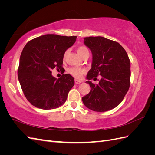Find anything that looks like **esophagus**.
Masks as SVG:
<instances>
[{
    "instance_id": "34e87169",
    "label": "esophagus",
    "mask_w": 155,
    "mask_h": 155,
    "mask_svg": "<svg viewBox=\"0 0 155 155\" xmlns=\"http://www.w3.org/2000/svg\"><path fill=\"white\" fill-rule=\"evenodd\" d=\"M81 82H82V81H80V80H78V79H75V84H76V85H78V84L81 83Z\"/></svg>"
}]
</instances>
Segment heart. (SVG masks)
<instances>
[{
	"instance_id": "obj_1",
	"label": "heart",
	"mask_w": 155,
	"mask_h": 155,
	"mask_svg": "<svg viewBox=\"0 0 155 155\" xmlns=\"http://www.w3.org/2000/svg\"><path fill=\"white\" fill-rule=\"evenodd\" d=\"M77 52L79 54V55L80 56V57H81L83 54H85L87 52H88V50L87 49V48L85 47V46H79V47L77 48ZM65 55H66V54H64V57ZM69 72L75 78H81L83 75L85 74V70L81 68L74 67V68H70Z\"/></svg>"
}]
</instances>
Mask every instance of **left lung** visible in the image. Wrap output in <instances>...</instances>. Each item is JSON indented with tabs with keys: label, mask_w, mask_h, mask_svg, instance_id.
Here are the masks:
<instances>
[{
	"label": "left lung",
	"mask_w": 155,
	"mask_h": 155,
	"mask_svg": "<svg viewBox=\"0 0 155 155\" xmlns=\"http://www.w3.org/2000/svg\"><path fill=\"white\" fill-rule=\"evenodd\" d=\"M84 44L91 50L92 60L86 78L91 90L82 97L83 104L96 112L113 109L122 101L130 87L128 55L118 43L104 37H85ZM98 75L102 78L95 85L90 80Z\"/></svg>",
	"instance_id": "obj_1"
}]
</instances>
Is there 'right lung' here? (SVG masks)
I'll list each match as a JSON object with an SVG mask.
<instances>
[{"instance_id":"add662e5","label":"right lung","mask_w":155,"mask_h":155,"mask_svg":"<svg viewBox=\"0 0 155 155\" xmlns=\"http://www.w3.org/2000/svg\"><path fill=\"white\" fill-rule=\"evenodd\" d=\"M76 36L46 34L31 40L23 48L18 68V79L30 104L45 110L63 105L74 85V79L63 74L59 79L51 70L62 67L64 54L74 44Z\"/></svg>"}]
</instances>
